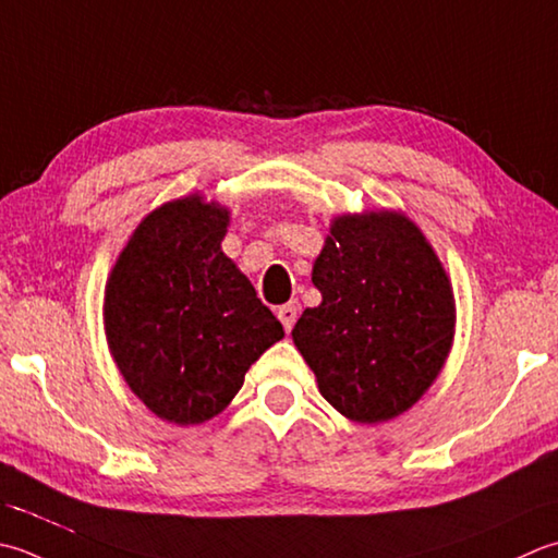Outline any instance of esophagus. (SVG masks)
<instances>
[{
    "instance_id": "34e87169",
    "label": "esophagus",
    "mask_w": 558,
    "mask_h": 558,
    "mask_svg": "<svg viewBox=\"0 0 558 558\" xmlns=\"http://www.w3.org/2000/svg\"><path fill=\"white\" fill-rule=\"evenodd\" d=\"M278 319H280V324H282V329H286L288 333L292 331V326H294V322H298V314H300V304L298 302H288V304H282V307H278Z\"/></svg>"
}]
</instances>
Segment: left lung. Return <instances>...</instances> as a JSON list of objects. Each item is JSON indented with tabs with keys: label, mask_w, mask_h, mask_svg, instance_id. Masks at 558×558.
Returning a JSON list of instances; mask_svg holds the SVG:
<instances>
[{
	"label": "left lung",
	"mask_w": 558,
	"mask_h": 558,
	"mask_svg": "<svg viewBox=\"0 0 558 558\" xmlns=\"http://www.w3.org/2000/svg\"><path fill=\"white\" fill-rule=\"evenodd\" d=\"M319 307L292 341L322 397L355 423L401 416L438 379L452 351V282L421 227L399 210L331 220L312 268Z\"/></svg>",
	"instance_id": "obj_1"
}]
</instances>
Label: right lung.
<instances>
[{"mask_svg": "<svg viewBox=\"0 0 558 558\" xmlns=\"http://www.w3.org/2000/svg\"><path fill=\"white\" fill-rule=\"evenodd\" d=\"M229 207L191 193L142 220L108 272L104 331L118 373L157 418L201 425L286 331L225 256Z\"/></svg>", "mask_w": 558, "mask_h": 558, "instance_id": "1", "label": "right lung"}]
</instances>
